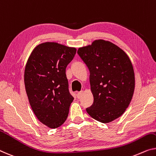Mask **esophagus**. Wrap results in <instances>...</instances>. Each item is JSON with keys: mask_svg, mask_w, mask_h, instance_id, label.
<instances>
[{"mask_svg": "<svg viewBox=\"0 0 156 156\" xmlns=\"http://www.w3.org/2000/svg\"><path fill=\"white\" fill-rule=\"evenodd\" d=\"M83 91H80V92H78V93H77V97L78 99H80L81 97H82V94H83Z\"/></svg>", "mask_w": 156, "mask_h": 156, "instance_id": "obj_1", "label": "esophagus"}]
</instances>
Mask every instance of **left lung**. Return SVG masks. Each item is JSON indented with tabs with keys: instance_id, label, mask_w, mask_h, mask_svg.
<instances>
[{
	"instance_id": "1",
	"label": "left lung",
	"mask_w": 156,
	"mask_h": 156,
	"mask_svg": "<svg viewBox=\"0 0 156 156\" xmlns=\"http://www.w3.org/2000/svg\"><path fill=\"white\" fill-rule=\"evenodd\" d=\"M78 53L89 69L94 103L86 109L97 121L112 122L128 107L135 78L127 55L115 44L102 39L79 48Z\"/></svg>"
}]
</instances>
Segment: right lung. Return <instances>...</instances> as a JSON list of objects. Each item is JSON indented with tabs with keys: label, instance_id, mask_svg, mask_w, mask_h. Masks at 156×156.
<instances>
[{
	"label": "right lung",
	"instance_id": "1",
	"mask_svg": "<svg viewBox=\"0 0 156 156\" xmlns=\"http://www.w3.org/2000/svg\"><path fill=\"white\" fill-rule=\"evenodd\" d=\"M76 48L55 42H45L35 48L24 71L25 89L34 114L50 128L66 121L73 97L69 93L66 68Z\"/></svg>",
	"mask_w": 156,
	"mask_h": 156
}]
</instances>
